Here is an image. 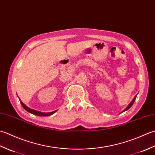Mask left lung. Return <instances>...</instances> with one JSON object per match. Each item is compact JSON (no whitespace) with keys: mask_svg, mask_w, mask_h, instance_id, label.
Listing matches in <instances>:
<instances>
[{"mask_svg":"<svg viewBox=\"0 0 155 155\" xmlns=\"http://www.w3.org/2000/svg\"><path fill=\"white\" fill-rule=\"evenodd\" d=\"M136 97H137V95H136V96L135 97H134V98H133V101H131L130 102V103L129 104H128V106H127V107L126 108H125V109L123 111V112H122V113H123V112H124L125 110H127L128 109H129V108L131 107H132V105L133 104V103H134V101H135V99H136Z\"/></svg>","mask_w":155,"mask_h":155,"instance_id":"obj_1","label":"left lung"}]
</instances>
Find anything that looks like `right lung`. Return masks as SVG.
Masks as SVG:
<instances>
[{
	"label": "right lung",
	"mask_w": 155,
	"mask_h": 155,
	"mask_svg": "<svg viewBox=\"0 0 155 155\" xmlns=\"http://www.w3.org/2000/svg\"><path fill=\"white\" fill-rule=\"evenodd\" d=\"M20 102H21V104H22V107L25 108V109L27 110V112H28V113H31L32 114H35V115H37V116H41V117H47V116H50V115H52V114H54L55 112H57V110H54V111H52V112H51V113H42V112H39V111H37V110H33V109H31V108H28V107L26 106V105L22 103V102L20 100Z\"/></svg>",
	"instance_id": "obj_1"
}]
</instances>
